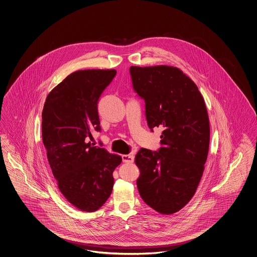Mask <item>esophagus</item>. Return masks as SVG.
Instances as JSON below:
<instances>
[{
  "mask_svg": "<svg viewBox=\"0 0 257 257\" xmlns=\"http://www.w3.org/2000/svg\"><path fill=\"white\" fill-rule=\"evenodd\" d=\"M122 162L126 163H134V160H135V157L133 154H128V155H122Z\"/></svg>",
  "mask_w": 257,
  "mask_h": 257,
  "instance_id": "obj_1",
  "label": "esophagus"
}]
</instances>
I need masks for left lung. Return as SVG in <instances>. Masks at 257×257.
Instances as JSON below:
<instances>
[{"label": "left lung", "instance_id": "8db88e82", "mask_svg": "<svg viewBox=\"0 0 257 257\" xmlns=\"http://www.w3.org/2000/svg\"><path fill=\"white\" fill-rule=\"evenodd\" d=\"M135 92L145 101L148 126L163 128L158 151L140 149L138 191L159 213L179 211L195 194L206 163L210 126L199 89L175 67H131Z\"/></svg>", "mask_w": 257, "mask_h": 257}]
</instances>
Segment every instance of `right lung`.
Masks as SVG:
<instances>
[{
    "instance_id": "right-lung-1",
    "label": "right lung",
    "mask_w": 257,
    "mask_h": 257,
    "mask_svg": "<svg viewBox=\"0 0 257 257\" xmlns=\"http://www.w3.org/2000/svg\"><path fill=\"white\" fill-rule=\"evenodd\" d=\"M115 69L78 70L51 91L43 109V142L63 196L84 212L98 210L112 191L121 157L87 143L100 132L97 104Z\"/></svg>"
}]
</instances>
